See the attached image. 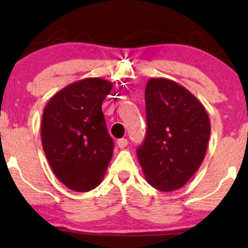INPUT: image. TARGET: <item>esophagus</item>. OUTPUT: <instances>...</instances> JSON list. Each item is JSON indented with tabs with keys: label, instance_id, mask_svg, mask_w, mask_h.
<instances>
[{
	"label": "esophagus",
	"instance_id": "esophagus-1",
	"mask_svg": "<svg viewBox=\"0 0 248 248\" xmlns=\"http://www.w3.org/2000/svg\"><path fill=\"white\" fill-rule=\"evenodd\" d=\"M116 143H118V147L119 148L124 149V148L127 147L128 140H127V139H120V140H118V142H116Z\"/></svg>",
	"mask_w": 248,
	"mask_h": 248
}]
</instances>
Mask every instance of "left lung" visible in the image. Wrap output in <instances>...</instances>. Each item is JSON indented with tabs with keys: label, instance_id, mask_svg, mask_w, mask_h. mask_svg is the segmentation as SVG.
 Listing matches in <instances>:
<instances>
[{
	"label": "left lung",
	"instance_id": "left-lung-1",
	"mask_svg": "<svg viewBox=\"0 0 248 248\" xmlns=\"http://www.w3.org/2000/svg\"><path fill=\"white\" fill-rule=\"evenodd\" d=\"M147 134L138 158L150 186L177 190L203 163L211 124L202 102L186 87L166 78H152L146 92Z\"/></svg>",
	"mask_w": 248,
	"mask_h": 248
}]
</instances>
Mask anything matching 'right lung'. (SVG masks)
<instances>
[{
	"instance_id": "obj_1",
	"label": "right lung",
	"mask_w": 248,
	"mask_h": 248,
	"mask_svg": "<svg viewBox=\"0 0 248 248\" xmlns=\"http://www.w3.org/2000/svg\"><path fill=\"white\" fill-rule=\"evenodd\" d=\"M112 87L101 78L81 79L57 92L43 112V150L57 178L73 191L98 186L113 156L101 109Z\"/></svg>"
}]
</instances>
